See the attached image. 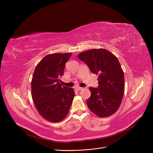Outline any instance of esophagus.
<instances>
[{
	"label": "esophagus",
	"instance_id": "1",
	"mask_svg": "<svg viewBox=\"0 0 153 153\" xmlns=\"http://www.w3.org/2000/svg\"><path fill=\"white\" fill-rule=\"evenodd\" d=\"M76 89L77 90V91H81V90H82L83 89V88L82 87H76Z\"/></svg>",
	"mask_w": 153,
	"mask_h": 153
}]
</instances>
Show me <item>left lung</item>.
<instances>
[{
	"mask_svg": "<svg viewBox=\"0 0 153 153\" xmlns=\"http://www.w3.org/2000/svg\"><path fill=\"white\" fill-rule=\"evenodd\" d=\"M78 58L98 75L99 88L89 87L91 95L86 101L88 107L99 117L112 115L120 107L125 92L124 73L118 59L103 48L83 51Z\"/></svg>",
	"mask_w": 153,
	"mask_h": 153,
	"instance_id": "left-lung-1",
	"label": "left lung"
}]
</instances>
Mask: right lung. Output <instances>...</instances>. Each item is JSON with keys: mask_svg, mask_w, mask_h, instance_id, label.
Wrapping results in <instances>:
<instances>
[{"mask_svg": "<svg viewBox=\"0 0 153 153\" xmlns=\"http://www.w3.org/2000/svg\"><path fill=\"white\" fill-rule=\"evenodd\" d=\"M72 53L48 54L36 65L32 77L31 97L38 113L47 121L57 123L68 115L75 92L61 86L60 78Z\"/></svg>", "mask_w": 153, "mask_h": 153, "instance_id": "obj_1", "label": "right lung"}]
</instances>
